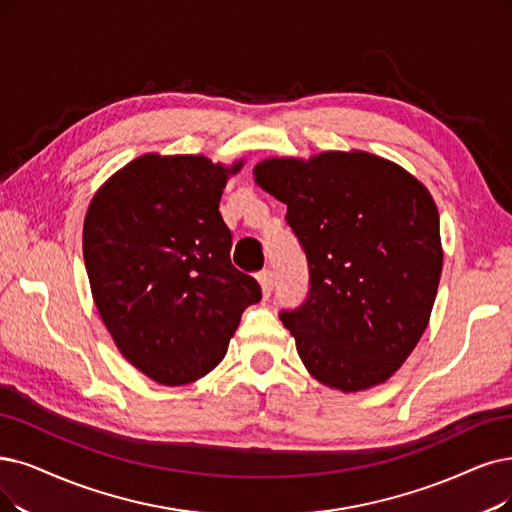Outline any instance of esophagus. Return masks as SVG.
I'll use <instances>...</instances> for the list:
<instances>
[{"mask_svg": "<svg viewBox=\"0 0 512 512\" xmlns=\"http://www.w3.org/2000/svg\"><path fill=\"white\" fill-rule=\"evenodd\" d=\"M258 283H260L262 296H264V298H269V296H271V292H273V283H275L273 273H271V271H262V273H258Z\"/></svg>", "mask_w": 512, "mask_h": 512, "instance_id": "1", "label": "esophagus"}]
</instances>
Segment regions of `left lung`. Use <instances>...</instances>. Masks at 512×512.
Here are the masks:
<instances>
[{"instance_id":"left-lung-1","label":"left lung","mask_w":512,"mask_h":512,"mask_svg":"<svg viewBox=\"0 0 512 512\" xmlns=\"http://www.w3.org/2000/svg\"><path fill=\"white\" fill-rule=\"evenodd\" d=\"M256 185L288 206L309 298L279 317L309 374L340 393L384 384L422 338L443 269L433 195L367 151L269 157Z\"/></svg>"}]
</instances>
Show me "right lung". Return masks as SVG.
Wrapping results in <instances>:
<instances>
[{"instance_id":"1","label":"right lung","mask_w":512,"mask_h":512,"mask_svg":"<svg viewBox=\"0 0 512 512\" xmlns=\"http://www.w3.org/2000/svg\"><path fill=\"white\" fill-rule=\"evenodd\" d=\"M243 168L206 155L145 153L117 170L88 206L84 260L102 323L151 380L180 386L224 359L241 313L260 300L231 264L218 208Z\"/></svg>"}]
</instances>
